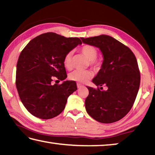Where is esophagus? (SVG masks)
Listing matches in <instances>:
<instances>
[{"mask_svg": "<svg viewBox=\"0 0 155 155\" xmlns=\"http://www.w3.org/2000/svg\"><path fill=\"white\" fill-rule=\"evenodd\" d=\"M82 87H83V85H81V84H80V83H77V87L78 88H81Z\"/></svg>", "mask_w": 155, "mask_h": 155, "instance_id": "34e87169", "label": "esophagus"}]
</instances>
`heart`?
<instances>
[{
    "instance_id": "b5f03b06",
    "label": "heart",
    "mask_w": 155,
    "mask_h": 155,
    "mask_svg": "<svg viewBox=\"0 0 155 155\" xmlns=\"http://www.w3.org/2000/svg\"><path fill=\"white\" fill-rule=\"evenodd\" d=\"M81 51L83 55L86 57L91 65H97V62L96 61V58L98 55V51H97L95 47L90 45L83 46L81 49ZM73 52L70 51L65 54L64 59V64L67 69H70L72 68ZM93 77V73L90 70H74V71L70 73L68 78L70 80L78 83H85L90 80Z\"/></svg>"
}]
</instances>
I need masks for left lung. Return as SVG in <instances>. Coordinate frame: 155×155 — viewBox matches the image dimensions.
Listing matches in <instances>:
<instances>
[{"mask_svg": "<svg viewBox=\"0 0 155 155\" xmlns=\"http://www.w3.org/2000/svg\"><path fill=\"white\" fill-rule=\"evenodd\" d=\"M81 39L83 43L98 48L102 52L103 64L92 82L101 90V86L107 87V90L87 87L86 111L99 122L118 121L132 108L140 88V73L136 57L130 48L109 35Z\"/></svg>", "mask_w": 155, "mask_h": 155, "instance_id": "left-lung-1", "label": "left lung"}]
</instances>
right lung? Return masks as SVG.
<instances>
[{"label":"right lung","mask_w":155,"mask_h":155,"mask_svg":"<svg viewBox=\"0 0 155 155\" xmlns=\"http://www.w3.org/2000/svg\"><path fill=\"white\" fill-rule=\"evenodd\" d=\"M78 44H82L79 38L50 32L33 38L21 52L15 85L23 105L34 116L44 120L57 116L69 96L77 91L74 81H64L67 74L64 59ZM52 76L63 83L52 85Z\"/></svg>","instance_id":"right-lung-1"}]
</instances>
